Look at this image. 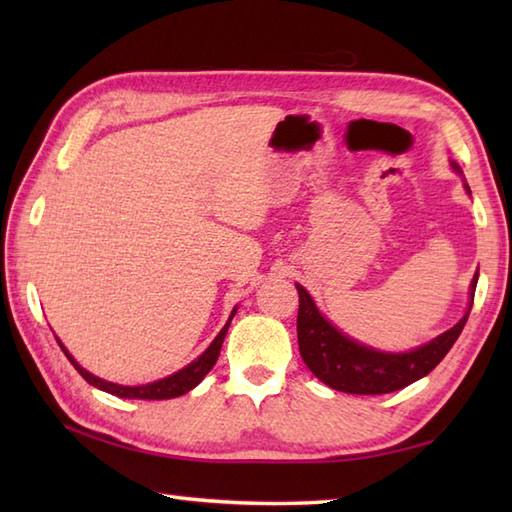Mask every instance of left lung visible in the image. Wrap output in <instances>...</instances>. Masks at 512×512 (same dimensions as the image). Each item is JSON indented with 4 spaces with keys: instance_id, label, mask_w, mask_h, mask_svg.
<instances>
[{
    "instance_id": "1",
    "label": "left lung",
    "mask_w": 512,
    "mask_h": 512,
    "mask_svg": "<svg viewBox=\"0 0 512 512\" xmlns=\"http://www.w3.org/2000/svg\"><path fill=\"white\" fill-rule=\"evenodd\" d=\"M453 169L460 171L455 162ZM466 191H469V187H466ZM475 286L477 273L471 281V306L475 297ZM297 292V336L303 363L308 365L310 372L321 383L336 391H347V394H389V391L402 389L416 383L418 378L427 376L447 356L453 343L458 341L471 312L469 306L464 317L451 330L440 334L438 339L429 341L427 345H420L411 352L391 354L378 352L374 347L356 343L350 336H345L314 306L306 288L297 284Z\"/></svg>"
}]
</instances>
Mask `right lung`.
Returning a JSON list of instances; mask_svg holds the SVG:
<instances>
[{"label": "right lung", "mask_w": 512, "mask_h": 512, "mask_svg": "<svg viewBox=\"0 0 512 512\" xmlns=\"http://www.w3.org/2000/svg\"><path fill=\"white\" fill-rule=\"evenodd\" d=\"M233 317H235V310L231 312V319H233ZM231 319H228V323L220 330V334L215 336V341H213L209 347H206V350H204L198 358H195L193 363H189L187 367H182L180 372H176V374H171V376L162 378V380H156V383H147V385H138V387L116 385V383H107V380H103V378H96L94 374L88 372V369H83L79 363L74 361V358L70 356V352L65 350V347L61 345L59 339H57V343L61 345V350L65 352V356L70 358V363L76 367V372H79L85 380H88L90 385L107 391V394L118 396V398L167 400V398H178V396H182V394H187V391H191L195 385H200L202 378L211 372V367L215 365L217 356H220L224 336H226V332H228V325H231Z\"/></svg>", "instance_id": "add662e5"}]
</instances>
